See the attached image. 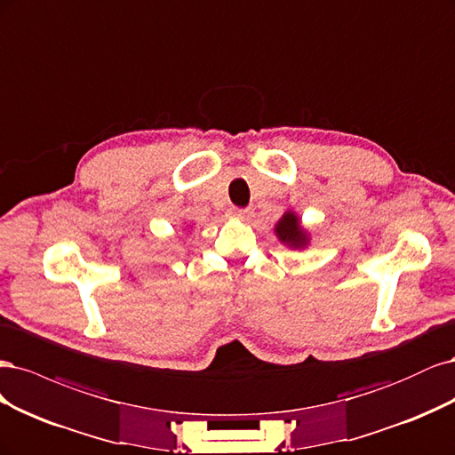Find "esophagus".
<instances>
[{"label": "esophagus", "mask_w": 455, "mask_h": 455, "mask_svg": "<svg viewBox=\"0 0 455 455\" xmlns=\"http://www.w3.org/2000/svg\"><path fill=\"white\" fill-rule=\"evenodd\" d=\"M228 213H230L232 217H238V219H249V217H251L253 212L249 210V208H230Z\"/></svg>", "instance_id": "esophagus-1"}]
</instances>
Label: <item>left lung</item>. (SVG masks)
I'll return each instance as SVG.
<instances>
[{
    "instance_id": "8db88e82",
    "label": "left lung",
    "mask_w": 455,
    "mask_h": 455,
    "mask_svg": "<svg viewBox=\"0 0 455 455\" xmlns=\"http://www.w3.org/2000/svg\"><path fill=\"white\" fill-rule=\"evenodd\" d=\"M275 232L277 236H280V240L289 243L291 247H302L306 243V234L299 227L297 215H292L289 212L282 217V221L277 223Z\"/></svg>"
}]
</instances>
